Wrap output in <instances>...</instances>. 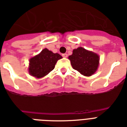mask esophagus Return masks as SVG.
<instances>
[{"mask_svg":"<svg viewBox=\"0 0 127 127\" xmlns=\"http://www.w3.org/2000/svg\"><path fill=\"white\" fill-rule=\"evenodd\" d=\"M62 56L64 57V58H67V54H63Z\"/></svg>","mask_w":127,"mask_h":127,"instance_id":"obj_1","label":"esophagus"}]
</instances>
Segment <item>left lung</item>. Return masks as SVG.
<instances>
[{
    "mask_svg": "<svg viewBox=\"0 0 127 127\" xmlns=\"http://www.w3.org/2000/svg\"><path fill=\"white\" fill-rule=\"evenodd\" d=\"M73 68L85 76H90L97 70L99 65L98 55L79 48L73 51L71 56H69Z\"/></svg>",
    "mask_w": 127,
    "mask_h": 127,
    "instance_id": "left-lung-1",
    "label": "left lung"
}]
</instances>
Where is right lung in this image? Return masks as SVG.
<instances>
[{
	"instance_id": "right-lung-1",
	"label": "right lung",
	"mask_w": 127,
	"mask_h": 127,
	"mask_svg": "<svg viewBox=\"0 0 127 127\" xmlns=\"http://www.w3.org/2000/svg\"><path fill=\"white\" fill-rule=\"evenodd\" d=\"M62 58L59 54H54L52 52L45 48L40 54L30 60L29 73L37 78H41L52 71L58 60Z\"/></svg>"
}]
</instances>
